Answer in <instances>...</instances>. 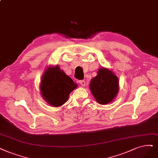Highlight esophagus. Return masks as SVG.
<instances>
[{"label":"esophagus","instance_id":"1","mask_svg":"<svg viewBox=\"0 0 158 158\" xmlns=\"http://www.w3.org/2000/svg\"><path fill=\"white\" fill-rule=\"evenodd\" d=\"M79 83H80V85H81V86H85V81L84 80L80 81H79Z\"/></svg>","mask_w":158,"mask_h":158}]
</instances>
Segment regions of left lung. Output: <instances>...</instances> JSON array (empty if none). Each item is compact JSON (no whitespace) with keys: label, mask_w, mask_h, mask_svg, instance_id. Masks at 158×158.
<instances>
[{"label":"left lung","mask_w":158,"mask_h":158,"mask_svg":"<svg viewBox=\"0 0 158 158\" xmlns=\"http://www.w3.org/2000/svg\"><path fill=\"white\" fill-rule=\"evenodd\" d=\"M97 73L90 81V91L98 103L102 105L109 103L118 94V79L112 71L103 67Z\"/></svg>","instance_id":"8db88e82"}]
</instances>
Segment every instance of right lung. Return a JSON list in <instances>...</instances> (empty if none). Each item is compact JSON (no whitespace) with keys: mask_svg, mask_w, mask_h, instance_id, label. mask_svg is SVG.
I'll use <instances>...</instances> for the list:
<instances>
[{"mask_svg":"<svg viewBox=\"0 0 158 158\" xmlns=\"http://www.w3.org/2000/svg\"><path fill=\"white\" fill-rule=\"evenodd\" d=\"M77 85L58 66H49L44 73L40 84L43 98L51 106L60 107L68 100L70 93Z\"/></svg>","mask_w":158,"mask_h":158,"instance_id":"obj_1","label":"right lung"}]
</instances>
